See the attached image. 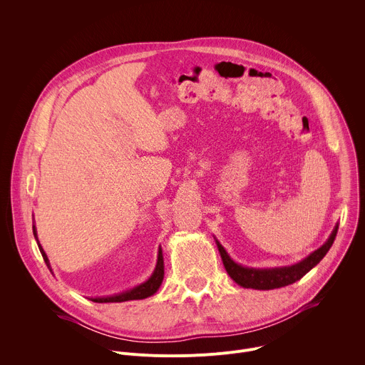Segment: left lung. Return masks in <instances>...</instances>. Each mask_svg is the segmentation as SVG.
Returning a JSON list of instances; mask_svg holds the SVG:
<instances>
[{
	"label": "left lung",
	"mask_w": 365,
	"mask_h": 365,
	"mask_svg": "<svg viewBox=\"0 0 365 365\" xmlns=\"http://www.w3.org/2000/svg\"><path fill=\"white\" fill-rule=\"evenodd\" d=\"M336 232H338V224L335 225L327 242L318 250H315L314 252H310L306 258L302 259V262L292 266L272 267V269H254V267H245L235 263L227 252V250L221 245V242L215 237L214 238L220 250L227 273L238 286L245 289H255V290H273V289L289 286L300 280L307 272L314 269L332 247Z\"/></svg>",
	"instance_id": "1"
}]
</instances>
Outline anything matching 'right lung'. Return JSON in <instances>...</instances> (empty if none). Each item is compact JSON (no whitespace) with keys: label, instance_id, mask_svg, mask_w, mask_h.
Segmentation results:
<instances>
[{"label":"right lung","instance_id":"right-lung-1","mask_svg":"<svg viewBox=\"0 0 365 365\" xmlns=\"http://www.w3.org/2000/svg\"><path fill=\"white\" fill-rule=\"evenodd\" d=\"M33 234H34V238L37 241V245H38V250L43 255V259L44 263L47 264L48 270L53 273V270H51V266H50V262L48 258L37 238V230H36V225H33ZM163 277H165V262H163V251H162V247H159V254H158V263H155V269L153 272V274L150 276L148 280H145L144 283L130 289V290H125L123 293H117V294H111V296H99V297H91L92 302H96V303H118V302H127V300H140V299H145V297H150L153 296L155 292L159 290V287L162 286V282H163Z\"/></svg>","mask_w":365,"mask_h":365}]
</instances>
